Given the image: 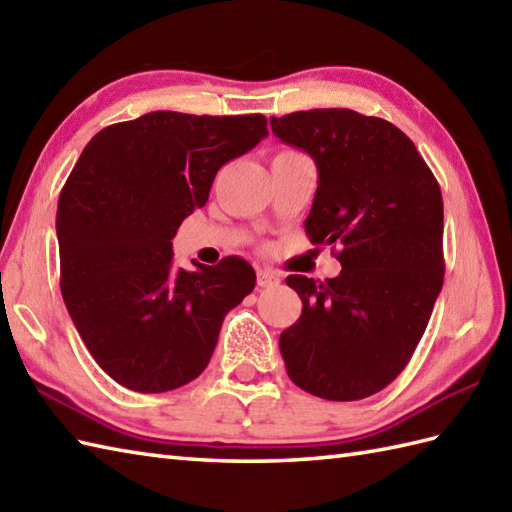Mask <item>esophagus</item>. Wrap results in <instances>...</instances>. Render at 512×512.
Masks as SVG:
<instances>
[{
	"label": "esophagus",
	"mask_w": 512,
	"mask_h": 512,
	"mask_svg": "<svg viewBox=\"0 0 512 512\" xmlns=\"http://www.w3.org/2000/svg\"><path fill=\"white\" fill-rule=\"evenodd\" d=\"M279 284H281V277L275 273V270H270V268L257 270V286H262V288H275V286H279Z\"/></svg>",
	"instance_id": "esophagus-1"
}]
</instances>
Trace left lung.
<instances>
[{"label": "left lung", "mask_w": 512, "mask_h": 512, "mask_svg": "<svg viewBox=\"0 0 512 512\" xmlns=\"http://www.w3.org/2000/svg\"><path fill=\"white\" fill-rule=\"evenodd\" d=\"M319 171L306 233L339 246V277L290 275L303 310L279 336L288 376L325 400H361L394 380L420 343L442 279L440 184L383 118L308 110L270 118Z\"/></svg>", "instance_id": "obj_1"}]
</instances>
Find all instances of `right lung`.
I'll use <instances>...</instances> for the list:
<instances>
[{
	"mask_svg": "<svg viewBox=\"0 0 512 512\" xmlns=\"http://www.w3.org/2000/svg\"><path fill=\"white\" fill-rule=\"evenodd\" d=\"M268 136L266 116L149 112L101 129L59 195L61 295L118 385L162 394L209 365L226 312L255 288L239 257L173 268L171 239L215 173Z\"/></svg>",
	"mask_w": 512,
	"mask_h": 512,
	"instance_id": "add662e5",
	"label": "right lung"
}]
</instances>
